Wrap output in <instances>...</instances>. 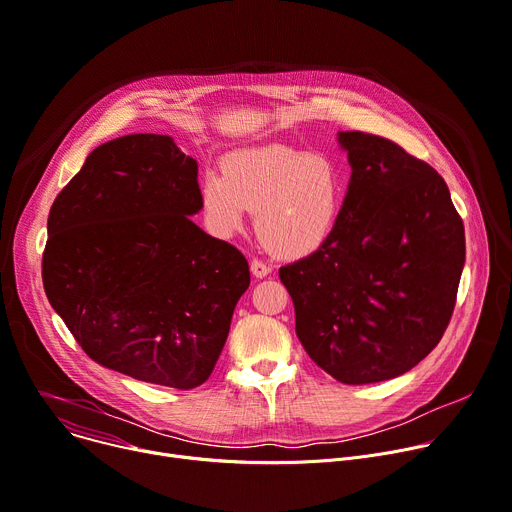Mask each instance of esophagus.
Returning <instances> with one entry per match:
<instances>
[{
  "label": "esophagus",
  "instance_id": "obj_1",
  "mask_svg": "<svg viewBox=\"0 0 512 512\" xmlns=\"http://www.w3.org/2000/svg\"><path fill=\"white\" fill-rule=\"evenodd\" d=\"M250 270H252V274L256 279H264V277H268L270 274V266L268 264H264V262H260V260H254L252 264H250Z\"/></svg>",
  "mask_w": 512,
  "mask_h": 512
}]
</instances>
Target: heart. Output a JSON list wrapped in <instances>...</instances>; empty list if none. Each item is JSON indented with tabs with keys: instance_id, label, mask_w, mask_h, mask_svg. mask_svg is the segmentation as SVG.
<instances>
[{
	"instance_id": "obj_1",
	"label": "heart",
	"mask_w": 512,
	"mask_h": 512,
	"mask_svg": "<svg viewBox=\"0 0 512 512\" xmlns=\"http://www.w3.org/2000/svg\"><path fill=\"white\" fill-rule=\"evenodd\" d=\"M346 174L326 155L283 145L231 153L223 174L203 178L205 217L217 235L240 231L248 211L264 248L287 260L307 258L334 235L346 205Z\"/></svg>"
}]
</instances>
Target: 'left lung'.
Returning <instances> with one entry per match:
<instances>
[{
	"label": "left lung",
	"instance_id": "obj_1",
	"mask_svg": "<svg viewBox=\"0 0 512 512\" xmlns=\"http://www.w3.org/2000/svg\"><path fill=\"white\" fill-rule=\"evenodd\" d=\"M350 182L330 242L279 277L311 361L346 385L416 367L443 338L465 264L445 180L389 139L338 133Z\"/></svg>",
	"mask_w": 512,
	"mask_h": 512
}]
</instances>
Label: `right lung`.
Here are the masks:
<instances>
[{"label":"right lung","mask_w":512,"mask_h":512,"mask_svg":"<svg viewBox=\"0 0 512 512\" xmlns=\"http://www.w3.org/2000/svg\"><path fill=\"white\" fill-rule=\"evenodd\" d=\"M199 164L168 135H125L96 147L57 194L43 285L86 355L106 369L174 389L209 379L248 260L211 238Z\"/></svg>","instance_id":"right-lung-1"}]
</instances>
